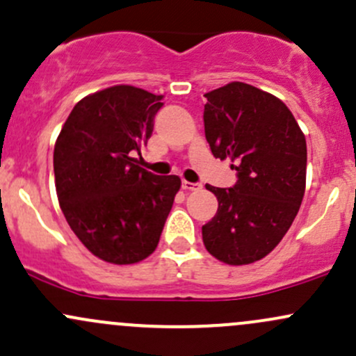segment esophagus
I'll return each mask as SVG.
<instances>
[{
  "label": "esophagus",
  "instance_id": "esophagus-1",
  "mask_svg": "<svg viewBox=\"0 0 356 356\" xmlns=\"http://www.w3.org/2000/svg\"><path fill=\"white\" fill-rule=\"evenodd\" d=\"M183 190H188V192H198L202 188L200 183H192V181H183L181 183Z\"/></svg>",
  "mask_w": 356,
  "mask_h": 356
}]
</instances>
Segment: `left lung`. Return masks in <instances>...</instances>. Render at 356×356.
<instances>
[{
    "label": "left lung",
    "mask_w": 356,
    "mask_h": 356,
    "mask_svg": "<svg viewBox=\"0 0 356 356\" xmlns=\"http://www.w3.org/2000/svg\"><path fill=\"white\" fill-rule=\"evenodd\" d=\"M205 98V139L216 158L236 163L238 181L231 188L207 185L219 209L202 225V239L220 261L248 265L280 243L299 212L305 137L284 102L246 83H229Z\"/></svg>",
    "instance_id": "obj_1"
}]
</instances>
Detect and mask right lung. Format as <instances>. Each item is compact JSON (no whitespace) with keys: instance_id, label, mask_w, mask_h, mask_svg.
Wrapping results in <instances>:
<instances>
[{"instance_id":"add662e5","label":"right lung","mask_w":356,"mask_h":356,"mask_svg":"<svg viewBox=\"0 0 356 356\" xmlns=\"http://www.w3.org/2000/svg\"><path fill=\"white\" fill-rule=\"evenodd\" d=\"M163 95L127 85L78 102L54 147L59 205L78 239L103 261L131 265L147 258L181 186L137 166Z\"/></svg>"}]
</instances>
